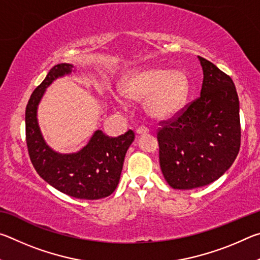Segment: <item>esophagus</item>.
<instances>
[{"label":"esophagus","instance_id":"34e87169","mask_svg":"<svg viewBox=\"0 0 260 260\" xmlns=\"http://www.w3.org/2000/svg\"><path fill=\"white\" fill-rule=\"evenodd\" d=\"M148 132H149V129L147 128V127L141 126V127H139L138 129H136V134H138V135H142V134H147Z\"/></svg>","mask_w":260,"mask_h":260}]
</instances>
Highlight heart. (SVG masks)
Masks as SVG:
<instances>
[{"label": "heart", "instance_id": "obj_1", "mask_svg": "<svg viewBox=\"0 0 260 260\" xmlns=\"http://www.w3.org/2000/svg\"><path fill=\"white\" fill-rule=\"evenodd\" d=\"M188 89L189 82L184 72L162 67L132 72L122 78L119 85L122 98L133 102L143 101L148 116L159 120L174 116L183 107Z\"/></svg>", "mask_w": 260, "mask_h": 260}]
</instances>
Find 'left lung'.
<instances>
[{
  "instance_id": "8db88e82",
  "label": "left lung",
  "mask_w": 260,
  "mask_h": 260,
  "mask_svg": "<svg viewBox=\"0 0 260 260\" xmlns=\"http://www.w3.org/2000/svg\"><path fill=\"white\" fill-rule=\"evenodd\" d=\"M203 69L201 95L157 132L159 164L174 189L215 181L234 162L241 146L240 102L232 78L199 56Z\"/></svg>"
}]
</instances>
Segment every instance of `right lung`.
Wrapping results in <instances>:
<instances>
[{"label": "right lung", "mask_w": 260, "mask_h": 260, "mask_svg": "<svg viewBox=\"0 0 260 260\" xmlns=\"http://www.w3.org/2000/svg\"><path fill=\"white\" fill-rule=\"evenodd\" d=\"M72 71V64L55 65L30 95L25 111L28 155L38 174L57 190L80 200L104 199L119 183L127 149L135 138L134 132L128 129L118 138H110L102 131H96L80 151L58 153L46 143L38 124V105L46 88Z\"/></svg>", "instance_id": "right-lung-1"}]
</instances>
